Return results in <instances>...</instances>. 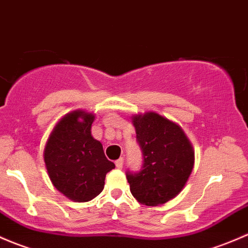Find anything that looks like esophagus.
<instances>
[{
    "instance_id": "1",
    "label": "esophagus",
    "mask_w": 248,
    "mask_h": 248,
    "mask_svg": "<svg viewBox=\"0 0 248 248\" xmlns=\"http://www.w3.org/2000/svg\"><path fill=\"white\" fill-rule=\"evenodd\" d=\"M123 163H124V159L123 157H121V159H118L116 161V167L121 170V168H123Z\"/></svg>"
}]
</instances>
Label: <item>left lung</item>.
<instances>
[{"instance_id": "8db88e82", "label": "left lung", "mask_w": 248, "mask_h": 248, "mask_svg": "<svg viewBox=\"0 0 248 248\" xmlns=\"http://www.w3.org/2000/svg\"><path fill=\"white\" fill-rule=\"evenodd\" d=\"M143 154L140 172H127L132 196L145 205H160L180 193L195 165V150L183 129L155 113L132 116Z\"/></svg>"}]
</instances>
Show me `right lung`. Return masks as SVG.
I'll return each instance as SVG.
<instances>
[{"label":"right lung","mask_w":248,"mask_h":248,"mask_svg":"<svg viewBox=\"0 0 248 248\" xmlns=\"http://www.w3.org/2000/svg\"><path fill=\"white\" fill-rule=\"evenodd\" d=\"M93 113L76 109L65 114L53 127L44 149V161L51 183L74 202L95 198L114 168L103 144L92 136Z\"/></svg>","instance_id":"obj_1"}]
</instances>
